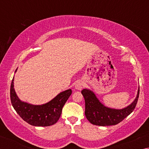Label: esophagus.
I'll list each match as a JSON object with an SVG mask.
<instances>
[{
    "mask_svg": "<svg viewBox=\"0 0 149 149\" xmlns=\"http://www.w3.org/2000/svg\"><path fill=\"white\" fill-rule=\"evenodd\" d=\"M84 87V81H77L75 85V88L77 90H81Z\"/></svg>",
    "mask_w": 149,
    "mask_h": 149,
    "instance_id": "obj_1",
    "label": "esophagus"
}]
</instances>
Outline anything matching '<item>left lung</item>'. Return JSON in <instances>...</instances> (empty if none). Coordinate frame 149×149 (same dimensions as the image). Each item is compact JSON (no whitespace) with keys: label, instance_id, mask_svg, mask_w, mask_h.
Here are the masks:
<instances>
[{"label":"left lung","instance_id":"obj_1","mask_svg":"<svg viewBox=\"0 0 149 149\" xmlns=\"http://www.w3.org/2000/svg\"><path fill=\"white\" fill-rule=\"evenodd\" d=\"M81 93L85 99V114L87 119L93 125L108 126L118 124L133 112L139 95V87L134 100L122 109L106 107L100 102L95 93L89 89H83Z\"/></svg>","mask_w":149,"mask_h":149}]
</instances>
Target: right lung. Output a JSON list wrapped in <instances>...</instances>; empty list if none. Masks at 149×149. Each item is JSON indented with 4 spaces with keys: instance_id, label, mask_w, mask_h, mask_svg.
<instances>
[{
    "instance_id": "1",
    "label": "right lung",
    "mask_w": 149,
    "mask_h": 149,
    "mask_svg": "<svg viewBox=\"0 0 149 149\" xmlns=\"http://www.w3.org/2000/svg\"><path fill=\"white\" fill-rule=\"evenodd\" d=\"M17 68L15 71L17 72ZM14 76L10 87V100L12 107L25 122L33 126L45 127L56 123L62 114V108L72 94L71 89L60 93L54 99L43 104L35 105L22 101L14 89Z\"/></svg>"
}]
</instances>
